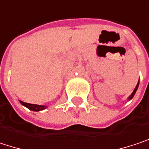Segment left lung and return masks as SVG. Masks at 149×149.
Instances as JSON below:
<instances>
[{"label": "left lung", "instance_id": "8db88e82", "mask_svg": "<svg viewBox=\"0 0 149 149\" xmlns=\"http://www.w3.org/2000/svg\"><path fill=\"white\" fill-rule=\"evenodd\" d=\"M138 86H139V81H138V83L136 84V86L135 87V89H134V91L132 92V93L128 97V100H131L133 99V97H134V95H135L136 92V91H137V89H138Z\"/></svg>", "mask_w": 149, "mask_h": 149}]
</instances>
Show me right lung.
Returning <instances> with one entry per match:
<instances>
[{
	"label": "right lung",
	"instance_id": "add662e5",
	"mask_svg": "<svg viewBox=\"0 0 149 149\" xmlns=\"http://www.w3.org/2000/svg\"><path fill=\"white\" fill-rule=\"evenodd\" d=\"M20 104L24 106H26V108H28L29 110L31 111H43L45 109H46L47 105H39V104H29V103L23 102V101H20Z\"/></svg>",
	"mask_w": 149,
	"mask_h": 149
}]
</instances>
